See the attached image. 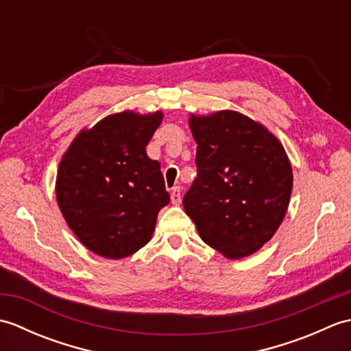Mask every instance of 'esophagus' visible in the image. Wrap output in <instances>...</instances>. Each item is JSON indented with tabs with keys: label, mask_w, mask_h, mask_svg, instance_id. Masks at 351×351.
Returning <instances> with one entry per match:
<instances>
[{
	"label": "esophagus",
	"mask_w": 351,
	"mask_h": 351,
	"mask_svg": "<svg viewBox=\"0 0 351 351\" xmlns=\"http://www.w3.org/2000/svg\"><path fill=\"white\" fill-rule=\"evenodd\" d=\"M170 197H171V202L173 204H181L182 196H181V187H173L170 191Z\"/></svg>",
	"instance_id": "34e87169"
}]
</instances>
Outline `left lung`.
Here are the masks:
<instances>
[{
    "instance_id": "left-lung-1",
    "label": "left lung",
    "mask_w": 351,
    "mask_h": 351,
    "mask_svg": "<svg viewBox=\"0 0 351 351\" xmlns=\"http://www.w3.org/2000/svg\"><path fill=\"white\" fill-rule=\"evenodd\" d=\"M197 176L184 210L200 238L229 259L249 256L285 217L293 169L285 149L263 125L237 111L190 116Z\"/></svg>"
}]
</instances>
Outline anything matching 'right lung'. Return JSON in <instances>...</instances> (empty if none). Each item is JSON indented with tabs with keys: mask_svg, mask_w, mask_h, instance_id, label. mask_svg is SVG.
Segmentation results:
<instances>
[{
	"mask_svg": "<svg viewBox=\"0 0 351 351\" xmlns=\"http://www.w3.org/2000/svg\"><path fill=\"white\" fill-rule=\"evenodd\" d=\"M162 113L123 111L81 131L58 167L63 217L88 250L121 259L149 243L156 215L170 202L161 166L146 146Z\"/></svg>",
	"mask_w": 351,
	"mask_h": 351,
	"instance_id": "obj_1",
	"label": "right lung"
}]
</instances>
